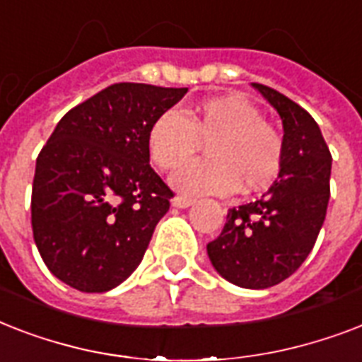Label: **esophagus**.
Returning a JSON list of instances; mask_svg holds the SVG:
<instances>
[{
	"label": "esophagus",
	"instance_id": "1",
	"mask_svg": "<svg viewBox=\"0 0 362 362\" xmlns=\"http://www.w3.org/2000/svg\"><path fill=\"white\" fill-rule=\"evenodd\" d=\"M193 203H195V199L184 197V195H176V197L173 199V206H176V209H187V206H192Z\"/></svg>",
	"mask_w": 362,
	"mask_h": 362
}]
</instances>
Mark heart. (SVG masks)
<instances>
[{"label":"heart","mask_w":362,"mask_h":362,"mask_svg":"<svg viewBox=\"0 0 362 362\" xmlns=\"http://www.w3.org/2000/svg\"><path fill=\"white\" fill-rule=\"evenodd\" d=\"M203 141L211 158L180 168L170 178L173 187L186 197L227 195L240 186L244 192H261L280 175L284 139L240 95L204 99L187 115L165 110L146 136L150 159L161 170L180 167Z\"/></svg>","instance_id":"heart-1"}]
</instances>
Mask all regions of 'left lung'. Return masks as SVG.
Here are the masks:
<instances>
[{"mask_svg": "<svg viewBox=\"0 0 362 362\" xmlns=\"http://www.w3.org/2000/svg\"><path fill=\"white\" fill-rule=\"evenodd\" d=\"M281 118L284 161L263 197L227 212L206 252L227 281L246 289L280 284L304 263L325 221L331 197V152L306 110L272 88L253 82Z\"/></svg>", "mask_w": 362, "mask_h": 362, "instance_id": "obj_1", "label": "left lung"}]
</instances>
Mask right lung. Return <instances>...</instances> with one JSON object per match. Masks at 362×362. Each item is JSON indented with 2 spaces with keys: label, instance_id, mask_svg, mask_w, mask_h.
<instances>
[{
  "label": "right lung",
  "instance_id": "1",
  "mask_svg": "<svg viewBox=\"0 0 362 362\" xmlns=\"http://www.w3.org/2000/svg\"><path fill=\"white\" fill-rule=\"evenodd\" d=\"M187 93L118 82L76 105L37 156L31 229L58 280L105 293L139 267L175 193L150 167V125Z\"/></svg>",
  "mask_w": 362,
  "mask_h": 362
}]
</instances>
